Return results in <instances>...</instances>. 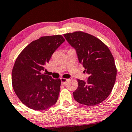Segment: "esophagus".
<instances>
[{
  "label": "esophagus",
  "instance_id": "34e87169",
  "mask_svg": "<svg viewBox=\"0 0 132 132\" xmlns=\"http://www.w3.org/2000/svg\"><path fill=\"white\" fill-rule=\"evenodd\" d=\"M61 83H62L63 85H64L65 83H66V81H68V79L67 78H61Z\"/></svg>",
  "mask_w": 132,
  "mask_h": 132
}]
</instances>
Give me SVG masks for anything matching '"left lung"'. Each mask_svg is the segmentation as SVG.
I'll return each instance as SVG.
<instances>
[{"mask_svg": "<svg viewBox=\"0 0 132 132\" xmlns=\"http://www.w3.org/2000/svg\"><path fill=\"white\" fill-rule=\"evenodd\" d=\"M63 36L76 50L78 61L89 75L86 82L77 80L78 88L73 93L74 99L88 106L102 102L112 91L117 74L110 51L102 41L88 33L76 31Z\"/></svg>", "mask_w": 132, "mask_h": 132, "instance_id": "left-lung-1", "label": "left lung"}]
</instances>
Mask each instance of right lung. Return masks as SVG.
<instances>
[{"instance_id": "1", "label": "right lung", "mask_w": 132, "mask_h": 132, "mask_svg": "<svg viewBox=\"0 0 132 132\" xmlns=\"http://www.w3.org/2000/svg\"><path fill=\"white\" fill-rule=\"evenodd\" d=\"M60 35L41 37L21 52L12 71L13 89L27 106L35 110H44L58 100L61 80L42 74L45 65L64 43Z\"/></svg>"}]
</instances>
